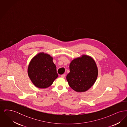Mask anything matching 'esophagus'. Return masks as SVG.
<instances>
[{
  "label": "esophagus",
  "mask_w": 127,
  "mask_h": 127,
  "mask_svg": "<svg viewBox=\"0 0 127 127\" xmlns=\"http://www.w3.org/2000/svg\"><path fill=\"white\" fill-rule=\"evenodd\" d=\"M65 74H62V75H61V77L62 78H65Z\"/></svg>",
  "instance_id": "esophagus-1"
}]
</instances>
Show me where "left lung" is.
Here are the masks:
<instances>
[{
	"instance_id": "8db88e82",
	"label": "left lung",
	"mask_w": 127,
	"mask_h": 127,
	"mask_svg": "<svg viewBox=\"0 0 127 127\" xmlns=\"http://www.w3.org/2000/svg\"><path fill=\"white\" fill-rule=\"evenodd\" d=\"M69 69L66 80L70 87L77 92L89 90L97 80V64L90 56L82 55L73 60L69 64Z\"/></svg>"
}]
</instances>
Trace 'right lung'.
Here are the masks:
<instances>
[{
  "label": "right lung",
  "instance_id": "add662e5",
  "mask_svg": "<svg viewBox=\"0 0 127 127\" xmlns=\"http://www.w3.org/2000/svg\"><path fill=\"white\" fill-rule=\"evenodd\" d=\"M28 74L33 84L39 89L48 88L58 77L53 57L44 52L37 54L31 59Z\"/></svg>",
  "mask_w": 127,
  "mask_h": 127
}]
</instances>
